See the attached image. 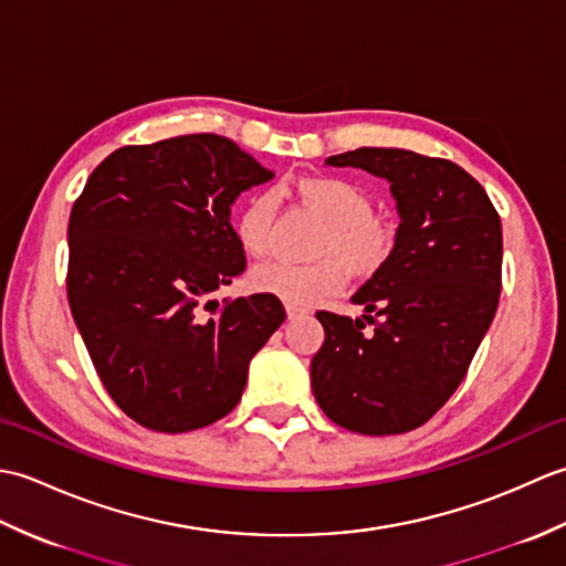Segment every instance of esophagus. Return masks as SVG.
Masks as SVG:
<instances>
[{
  "label": "esophagus",
  "instance_id": "esophagus-1",
  "mask_svg": "<svg viewBox=\"0 0 566 566\" xmlns=\"http://www.w3.org/2000/svg\"><path fill=\"white\" fill-rule=\"evenodd\" d=\"M306 314H308L306 308H298V306L286 304V316H290V321H294V318H302V316H306Z\"/></svg>",
  "mask_w": 566,
  "mask_h": 566
}]
</instances>
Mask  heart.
Here are the masks:
<instances>
[{
	"mask_svg": "<svg viewBox=\"0 0 566 566\" xmlns=\"http://www.w3.org/2000/svg\"><path fill=\"white\" fill-rule=\"evenodd\" d=\"M292 191L326 223L316 248L318 255L326 260L314 264H294L286 260L264 262L250 274L252 290L282 298L284 304L308 308L343 290L347 282L343 261L355 274H371L389 260L394 231L371 216V199L363 187L343 177L314 175L298 177ZM272 221L274 199L270 195L250 197L240 209L235 238L248 255H268L272 245ZM328 254L334 258L328 259Z\"/></svg>",
	"mask_w": 566,
	"mask_h": 566,
	"instance_id": "1",
	"label": "heart"
}]
</instances>
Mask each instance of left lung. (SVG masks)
Here are the masks:
<instances>
[{"label": "left lung", "instance_id": "8db88e82", "mask_svg": "<svg viewBox=\"0 0 566 566\" xmlns=\"http://www.w3.org/2000/svg\"><path fill=\"white\" fill-rule=\"evenodd\" d=\"M326 165L389 182L399 211L389 260L350 298L363 318L318 311L326 331L311 389L333 423L363 436L408 432L464 379L501 294V219L460 165L403 148H359ZM376 326L364 333V323Z\"/></svg>", "mask_w": 566, "mask_h": 566}]
</instances>
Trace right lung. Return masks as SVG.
Returning a JSON list of instances; mask_svg holds the SVG:
<instances>
[{
  "mask_svg": "<svg viewBox=\"0 0 566 566\" xmlns=\"http://www.w3.org/2000/svg\"><path fill=\"white\" fill-rule=\"evenodd\" d=\"M272 177L233 140L191 134L114 150L72 207V318L104 389L143 428L187 432L231 413L284 323L272 294L216 298L245 270L231 207Z\"/></svg>",
  "mask_w": 566,
  "mask_h": 566,
  "instance_id": "obj_1",
  "label": "right lung"
}]
</instances>
